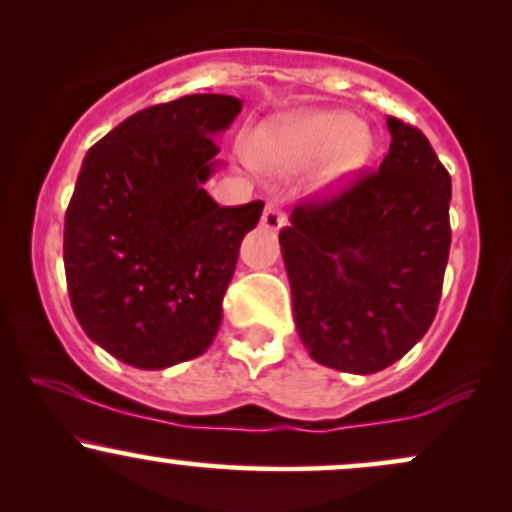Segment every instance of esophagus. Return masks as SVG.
<instances>
[{
  "label": "esophagus",
  "instance_id": "34e87169",
  "mask_svg": "<svg viewBox=\"0 0 512 512\" xmlns=\"http://www.w3.org/2000/svg\"><path fill=\"white\" fill-rule=\"evenodd\" d=\"M286 224V212L276 205V202H269L267 207H264V214H262V226L269 231H279L281 226Z\"/></svg>",
  "mask_w": 512,
  "mask_h": 512
}]
</instances>
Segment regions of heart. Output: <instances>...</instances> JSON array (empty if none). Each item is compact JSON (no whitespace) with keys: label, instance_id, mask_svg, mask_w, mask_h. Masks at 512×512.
Segmentation results:
<instances>
[{"label":"heart","instance_id":"b5f03b06","mask_svg":"<svg viewBox=\"0 0 512 512\" xmlns=\"http://www.w3.org/2000/svg\"><path fill=\"white\" fill-rule=\"evenodd\" d=\"M372 135L341 112H298L267 121L250 138L252 162L272 171H295L319 159V176L336 183L365 164Z\"/></svg>","mask_w":512,"mask_h":512}]
</instances>
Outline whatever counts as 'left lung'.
Segmentation results:
<instances>
[{
	"label": "left lung",
	"instance_id": "left-lung-1",
	"mask_svg": "<svg viewBox=\"0 0 512 512\" xmlns=\"http://www.w3.org/2000/svg\"><path fill=\"white\" fill-rule=\"evenodd\" d=\"M377 171L295 205L281 229L293 315L312 360L374 374L427 334L451 250V176L420 128L386 119Z\"/></svg>",
	"mask_w": 512,
	"mask_h": 512
}]
</instances>
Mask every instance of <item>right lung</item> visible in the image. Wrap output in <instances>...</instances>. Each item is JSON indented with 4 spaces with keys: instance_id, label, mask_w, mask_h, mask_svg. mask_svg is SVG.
I'll return each instance as SVG.
<instances>
[{
    "instance_id": "obj_1",
    "label": "right lung",
    "mask_w": 512,
    "mask_h": 512,
    "mask_svg": "<svg viewBox=\"0 0 512 512\" xmlns=\"http://www.w3.org/2000/svg\"><path fill=\"white\" fill-rule=\"evenodd\" d=\"M243 102L186 95L128 116L88 150L64 221V269L78 324L138 369L212 346L240 240L264 202L219 207L202 183L214 135Z\"/></svg>"
}]
</instances>
